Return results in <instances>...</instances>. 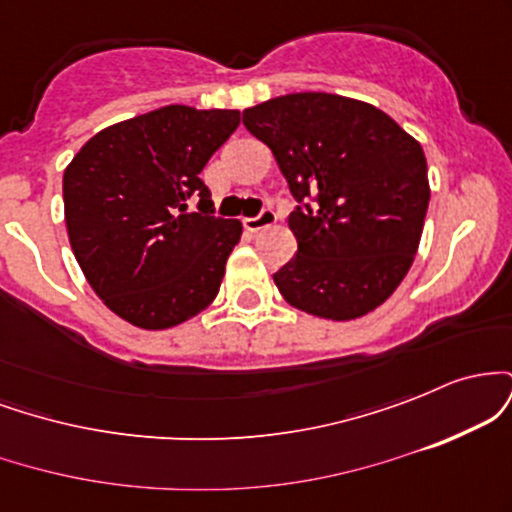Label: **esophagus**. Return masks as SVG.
I'll return each instance as SVG.
<instances>
[{
  "mask_svg": "<svg viewBox=\"0 0 512 512\" xmlns=\"http://www.w3.org/2000/svg\"><path fill=\"white\" fill-rule=\"evenodd\" d=\"M243 223H245V228H248L250 233H257V231H262V228L274 226V223H276V214H274L272 209H264L260 216H255V219H245Z\"/></svg>",
  "mask_w": 512,
  "mask_h": 512,
  "instance_id": "1",
  "label": "esophagus"
}]
</instances>
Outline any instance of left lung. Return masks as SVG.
I'll return each mask as SVG.
<instances>
[{"mask_svg":"<svg viewBox=\"0 0 512 512\" xmlns=\"http://www.w3.org/2000/svg\"><path fill=\"white\" fill-rule=\"evenodd\" d=\"M291 195L298 252L274 274L284 301L356 320L395 293L414 264L431 199L421 144L375 105L305 91L243 110ZM313 203V208L307 204Z\"/></svg>","mask_w":512,"mask_h":512,"instance_id":"obj_1","label":"left lung"}]
</instances>
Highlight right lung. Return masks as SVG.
I'll list each match as a JSON object with an SVG mask.
<instances>
[{"label": "right lung", "instance_id": "right-lung-1", "mask_svg": "<svg viewBox=\"0 0 512 512\" xmlns=\"http://www.w3.org/2000/svg\"><path fill=\"white\" fill-rule=\"evenodd\" d=\"M238 110L166 105L93 134L64 168V221L96 296L142 330L209 308L243 223L211 216L199 173L236 132ZM200 197V211L189 199Z\"/></svg>", "mask_w": 512, "mask_h": 512}]
</instances>
